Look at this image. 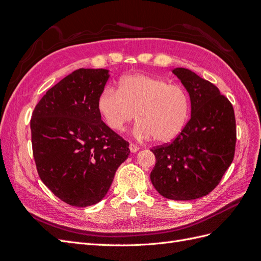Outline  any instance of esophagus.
<instances>
[{"instance_id": "34e87169", "label": "esophagus", "mask_w": 261, "mask_h": 261, "mask_svg": "<svg viewBox=\"0 0 261 261\" xmlns=\"http://www.w3.org/2000/svg\"><path fill=\"white\" fill-rule=\"evenodd\" d=\"M129 150H130L133 153H135V152H137L138 150H139V147L137 145H135V144H129Z\"/></svg>"}]
</instances>
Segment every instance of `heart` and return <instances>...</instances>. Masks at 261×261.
I'll return each mask as SVG.
<instances>
[{
    "instance_id": "obj_1",
    "label": "heart",
    "mask_w": 261,
    "mask_h": 261,
    "mask_svg": "<svg viewBox=\"0 0 261 261\" xmlns=\"http://www.w3.org/2000/svg\"><path fill=\"white\" fill-rule=\"evenodd\" d=\"M97 109L108 127L122 132L134 118L138 139L168 143L184 128L189 114V98L183 87L160 77L133 74L122 77L117 90L106 87L99 94Z\"/></svg>"
}]
</instances>
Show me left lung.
Returning <instances> with one entry per match:
<instances>
[{
	"mask_svg": "<svg viewBox=\"0 0 261 261\" xmlns=\"http://www.w3.org/2000/svg\"><path fill=\"white\" fill-rule=\"evenodd\" d=\"M173 73L189 93L192 116L172 143L151 149L150 179L165 198L193 200L212 192L233 161L234 109L218 87L192 70L177 67Z\"/></svg>",
	"mask_w": 261,
	"mask_h": 261,
	"instance_id": "left-lung-1",
	"label": "left lung"
}]
</instances>
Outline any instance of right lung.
I'll return each instance as SVG.
<instances>
[{
  "mask_svg": "<svg viewBox=\"0 0 261 261\" xmlns=\"http://www.w3.org/2000/svg\"><path fill=\"white\" fill-rule=\"evenodd\" d=\"M108 69L80 68L50 88L30 120L31 144L43 184L70 206L99 202L129 144L102 122L97 100Z\"/></svg>",
  "mask_w": 261,
  "mask_h": 261,
  "instance_id": "1",
  "label": "right lung"
}]
</instances>
